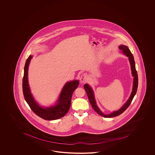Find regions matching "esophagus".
Returning a JSON list of instances; mask_svg holds the SVG:
<instances>
[{
	"label": "esophagus",
	"mask_w": 155,
	"mask_h": 155,
	"mask_svg": "<svg viewBox=\"0 0 155 155\" xmlns=\"http://www.w3.org/2000/svg\"><path fill=\"white\" fill-rule=\"evenodd\" d=\"M87 76L86 74H83L80 77V82L82 83L86 82L87 81Z\"/></svg>",
	"instance_id": "obj_1"
}]
</instances>
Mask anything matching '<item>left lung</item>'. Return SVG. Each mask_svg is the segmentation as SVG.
Returning a JSON list of instances; mask_svg holds the SVG:
<instances>
[{
    "label": "left lung",
    "instance_id": "left-lung-1",
    "mask_svg": "<svg viewBox=\"0 0 155 155\" xmlns=\"http://www.w3.org/2000/svg\"><path fill=\"white\" fill-rule=\"evenodd\" d=\"M119 49L122 50L123 53L124 54H125L126 56L128 57L129 61H130V65H131L132 74V75L134 77V85H133V89H132L131 94L130 98L128 99V100L127 101V102L124 104V106L122 107V108L119 109L117 111L113 112L110 114H108V115L103 114V113L101 112V111L99 109L97 104H96V102H95V100L94 98L93 90L91 89V88L90 87L89 84H84V90H86V92L87 94L90 103L91 104L92 107L95 110V111L98 113L99 115H100L101 116L104 117H117V116H119V115H120L121 114L123 113L128 107V106L130 105V104L131 103L132 101L134 98V96L135 95L136 91H137V89L138 75H137V71L136 70V68H135V62L134 56H133L131 52L130 51V50L128 48L127 46L120 45V46H119Z\"/></svg>",
    "mask_w": 155,
    "mask_h": 155
}]
</instances>
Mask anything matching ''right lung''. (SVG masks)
I'll return each mask as SVG.
<instances>
[{
	"label": "right lung",
	"mask_w": 155,
	"mask_h": 155,
	"mask_svg": "<svg viewBox=\"0 0 155 155\" xmlns=\"http://www.w3.org/2000/svg\"><path fill=\"white\" fill-rule=\"evenodd\" d=\"M32 58V56L28 57L25 66L23 78V92L25 100L33 113L39 117L45 120H56L63 117L68 112L71 107L72 94L79 85V81H73L67 82L61 91L60 97L56 105L48 108H42L39 106L34 100L31 93L28 82V66Z\"/></svg>",
	"instance_id": "right-lung-1"
}]
</instances>
